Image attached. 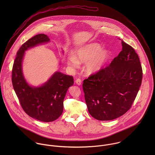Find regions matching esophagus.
<instances>
[{
  "instance_id": "34e87169",
  "label": "esophagus",
  "mask_w": 155,
  "mask_h": 155,
  "mask_svg": "<svg viewBox=\"0 0 155 155\" xmlns=\"http://www.w3.org/2000/svg\"><path fill=\"white\" fill-rule=\"evenodd\" d=\"M76 83L78 85H82V81L81 79H77L76 81Z\"/></svg>"
}]
</instances>
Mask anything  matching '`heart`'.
<instances>
[{
    "mask_svg": "<svg viewBox=\"0 0 155 155\" xmlns=\"http://www.w3.org/2000/svg\"><path fill=\"white\" fill-rule=\"evenodd\" d=\"M110 52L108 49L102 48L98 43H91L81 46L76 49L73 55L67 57L68 65L76 69L80 66V63H85V68L88 73H95L99 71L108 61Z\"/></svg>",
    "mask_w": 155,
    "mask_h": 155,
    "instance_id": "heart-1",
    "label": "heart"
}]
</instances>
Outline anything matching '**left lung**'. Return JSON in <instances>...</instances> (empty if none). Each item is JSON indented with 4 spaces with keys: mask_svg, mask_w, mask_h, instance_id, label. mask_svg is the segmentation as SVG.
I'll list each match as a JSON object with an SVG mask.
<instances>
[{
    "mask_svg": "<svg viewBox=\"0 0 155 155\" xmlns=\"http://www.w3.org/2000/svg\"><path fill=\"white\" fill-rule=\"evenodd\" d=\"M121 41L122 50L109 66L84 81L89 113L98 120H113L125 114L131 107L141 84L139 57L133 48Z\"/></svg>",
    "mask_w": 155,
    "mask_h": 155,
    "instance_id": "left-lung-1",
    "label": "left lung"
}]
</instances>
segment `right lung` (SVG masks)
<instances>
[{
  "label": "right lung",
  "mask_w": 155,
  "mask_h": 155,
  "mask_svg": "<svg viewBox=\"0 0 155 155\" xmlns=\"http://www.w3.org/2000/svg\"><path fill=\"white\" fill-rule=\"evenodd\" d=\"M50 42L47 35L39 34L22 44L17 53L12 74L13 88L23 110L32 118L44 122L54 121L61 115L67 91L74 84L73 76L58 71L43 84L36 87L30 85L25 79L22 71L25 52Z\"/></svg>",
  "instance_id": "obj_1"
}]
</instances>
